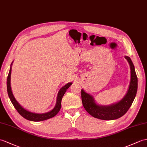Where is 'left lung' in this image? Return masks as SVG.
Wrapping results in <instances>:
<instances>
[{
	"mask_svg": "<svg viewBox=\"0 0 147 147\" xmlns=\"http://www.w3.org/2000/svg\"><path fill=\"white\" fill-rule=\"evenodd\" d=\"M131 69V81L127 93L118 103L110 106H100L96 104L90 94L81 90V99L86 111L92 117L104 120H115L123 116L130 108L136 96L138 88V79L135 67L130 58L125 56Z\"/></svg>",
	"mask_w": 147,
	"mask_h": 147,
	"instance_id": "left-lung-1",
	"label": "left lung"
}]
</instances>
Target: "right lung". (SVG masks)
I'll return each instance as SVG.
<instances>
[{"label": "right lung", "instance_id": "add662e5", "mask_svg": "<svg viewBox=\"0 0 147 147\" xmlns=\"http://www.w3.org/2000/svg\"><path fill=\"white\" fill-rule=\"evenodd\" d=\"M12 64H11V66H12ZM11 67L10 68V71L7 76V93H8V95L9 96L10 100H11L12 105L16 109V110L18 111L19 113L21 115L22 117L26 118V120L33 121H40L46 120L49 118L54 117V116H56L58 113V112L61 109V100H62V98L64 96V93H66V90L69 88V87L71 86V85L72 84V83H67L59 90V93H58V94H57L56 106L53 110H51L49 112L46 113H42V114L34 113L30 112L29 111L25 110V109L22 108L21 106L19 104L18 102L16 100V99L14 96H13L12 90H11Z\"/></svg>", "mask_w": 147, "mask_h": 147}]
</instances>
